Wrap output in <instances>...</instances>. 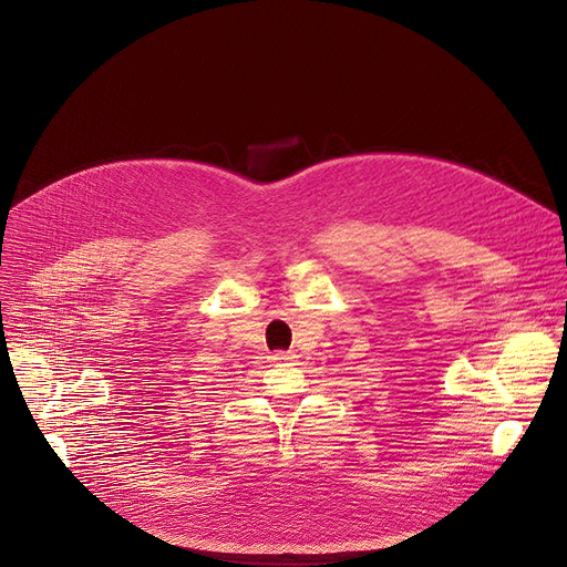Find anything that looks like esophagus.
Here are the masks:
<instances>
[{
	"mask_svg": "<svg viewBox=\"0 0 567 567\" xmlns=\"http://www.w3.org/2000/svg\"><path fill=\"white\" fill-rule=\"evenodd\" d=\"M293 358H296V353H291V351H276V353L271 355L274 362H291Z\"/></svg>",
	"mask_w": 567,
	"mask_h": 567,
	"instance_id": "obj_1",
	"label": "esophagus"
}]
</instances>
